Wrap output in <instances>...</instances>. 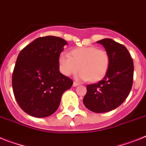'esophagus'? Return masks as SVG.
<instances>
[{"mask_svg":"<svg viewBox=\"0 0 146 146\" xmlns=\"http://www.w3.org/2000/svg\"><path fill=\"white\" fill-rule=\"evenodd\" d=\"M79 82H73V86L74 87H76V86H78V85H79Z\"/></svg>","mask_w":146,"mask_h":146,"instance_id":"esophagus-1","label":"esophagus"}]
</instances>
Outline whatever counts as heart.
Returning <instances> with one entry per match:
<instances>
[{"instance_id": "b5f03b06", "label": "heart", "mask_w": 146, "mask_h": 146, "mask_svg": "<svg viewBox=\"0 0 146 146\" xmlns=\"http://www.w3.org/2000/svg\"><path fill=\"white\" fill-rule=\"evenodd\" d=\"M111 64L108 52L94 46L72 50L70 53L62 52L58 56V67L65 76L73 75L81 70L79 77L83 80L97 82L107 74Z\"/></svg>"}]
</instances>
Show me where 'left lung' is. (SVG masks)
<instances>
[{
    "instance_id": "obj_1",
    "label": "left lung",
    "mask_w": 146,
    "mask_h": 146,
    "mask_svg": "<svg viewBox=\"0 0 146 146\" xmlns=\"http://www.w3.org/2000/svg\"><path fill=\"white\" fill-rule=\"evenodd\" d=\"M111 57L110 67L103 79L87 85L84 106L95 113L114 110L126 100L133 84V62L124 45L111 38L98 41Z\"/></svg>"
}]
</instances>
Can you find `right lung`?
Wrapping results in <instances>:
<instances>
[{
    "mask_svg": "<svg viewBox=\"0 0 146 146\" xmlns=\"http://www.w3.org/2000/svg\"><path fill=\"white\" fill-rule=\"evenodd\" d=\"M65 40L56 36L40 37L21 50L13 70L14 96L21 108L34 117H46L59 106L73 80L59 72L58 56Z\"/></svg>",
    "mask_w": 146,
    "mask_h": 146,
    "instance_id": "right-lung-1",
    "label": "right lung"
}]
</instances>
